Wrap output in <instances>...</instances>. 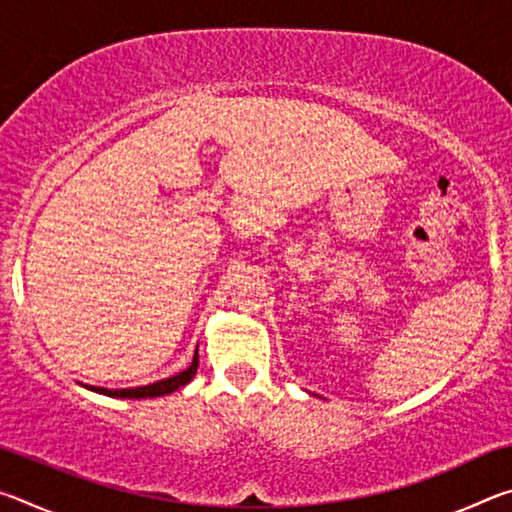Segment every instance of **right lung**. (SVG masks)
I'll return each mask as SVG.
<instances>
[{"label":"right lung","mask_w":512,"mask_h":512,"mask_svg":"<svg viewBox=\"0 0 512 512\" xmlns=\"http://www.w3.org/2000/svg\"><path fill=\"white\" fill-rule=\"evenodd\" d=\"M196 370H198V348H196L192 366L185 368L183 372H178V375H173V377L153 381V384L137 386V388H115V391H112V388H101V386H85V388H90V391H94V393L108 395V397H121V400H146V397H162V395H169L173 391H178V388L187 386L189 381L194 379Z\"/></svg>","instance_id":"1"}]
</instances>
